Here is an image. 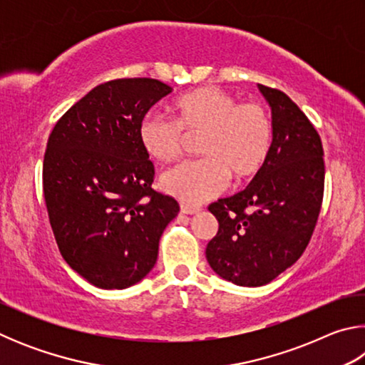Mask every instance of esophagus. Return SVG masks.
I'll list each match as a JSON object with an SVG mask.
<instances>
[{
    "label": "esophagus",
    "mask_w": 365,
    "mask_h": 365,
    "mask_svg": "<svg viewBox=\"0 0 365 365\" xmlns=\"http://www.w3.org/2000/svg\"><path fill=\"white\" fill-rule=\"evenodd\" d=\"M180 212H182V214H187V215H193V214H196V212H200V207L188 206V205H182V206H180Z\"/></svg>",
    "instance_id": "34e87169"
}]
</instances>
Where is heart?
Returning a JSON list of instances; mask_svg holds the SVG:
<instances>
[{
  "label": "heart",
  "instance_id": "obj_1",
  "mask_svg": "<svg viewBox=\"0 0 365 365\" xmlns=\"http://www.w3.org/2000/svg\"><path fill=\"white\" fill-rule=\"evenodd\" d=\"M174 120L148 113L138 125V141L148 158L170 163L182 153L185 135H201L205 158L185 160L160 175V187L183 205L193 206L219 195L228 175L237 183L255 177L270 153L274 127L267 108L257 101L238 103L217 86H202L172 103Z\"/></svg>",
  "mask_w": 365,
  "mask_h": 365
}]
</instances>
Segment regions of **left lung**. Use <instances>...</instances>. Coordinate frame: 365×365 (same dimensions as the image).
Instances as JSON below:
<instances>
[{"label":"left lung","mask_w":365,"mask_h":365,"mask_svg":"<svg viewBox=\"0 0 365 365\" xmlns=\"http://www.w3.org/2000/svg\"><path fill=\"white\" fill-rule=\"evenodd\" d=\"M272 109L270 153L243 191L209 206L219 222L206 257L215 274L240 287H261L298 261L324 200L322 140L296 103L259 85Z\"/></svg>","instance_id":"left-lung-1"}]
</instances>
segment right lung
<instances>
[{
  "label": "right lung",
  "mask_w": 365,
  "mask_h": 365,
  "mask_svg": "<svg viewBox=\"0 0 365 365\" xmlns=\"http://www.w3.org/2000/svg\"><path fill=\"white\" fill-rule=\"evenodd\" d=\"M172 91L156 78L95 86L54 125L43 159V195L64 261L91 285L123 289L150 274L178 202L151 188L154 165L140 120Z\"/></svg>",
  "instance_id": "obj_1"
}]
</instances>
